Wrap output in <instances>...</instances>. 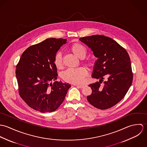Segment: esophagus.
Returning a JSON list of instances; mask_svg holds the SVG:
<instances>
[{"instance_id":"esophagus-1","label":"esophagus","mask_w":147,"mask_h":147,"mask_svg":"<svg viewBox=\"0 0 147 147\" xmlns=\"http://www.w3.org/2000/svg\"><path fill=\"white\" fill-rule=\"evenodd\" d=\"M77 87H79V88H84V86L86 85L85 84H81V85H78V84H76V85H75Z\"/></svg>"}]
</instances>
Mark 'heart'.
<instances>
[{"instance_id":"heart-1","label":"heart","mask_w":147,"mask_h":147,"mask_svg":"<svg viewBox=\"0 0 147 147\" xmlns=\"http://www.w3.org/2000/svg\"><path fill=\"white\" fill-rule=\"evenodd\" d=\"M71 52L79 58H84L87 54V49L86 47L80 43H75L70 47ZM83 63L88 67H92L93 65L92 61L86 58L83 61ZM54 64L58 69H62L63 67V58L61 53H57L54 59ZM88 75V72L86 68L80 67L75 69H68L63 74V80L68 83L78 84L83 83L85 78Z\"/></svg>"}]
</instances>
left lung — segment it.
Wrapping results in <instances>:
<instances>
[{
  "label": "left lung",
  "mask_w": 147,
  "mask_h": 147,
  "mask_svg": "<svg viewBox=\"0 0 147 147\" xmlns=\"http://www.w3.org/2000/svg\"><path fill=\"white\" fill-rule=\"evenodd\" d=\"M79 40L89 47L98 58L92 78L100 80L89 85L92 93L87 100L97 109H109L123 98L132 83L133 73L129 55L119 43L102 35L84 37ZM105 76L108 77V80L101 86Z\"/></svg>",
  "instance_id": "1"
}]
</instances>
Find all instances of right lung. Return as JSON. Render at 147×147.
I'll use <instances>...</instances> for the list:
<instances>
[{
  "label": "right lung",
  "mask_w": 147,
  "mask_h": 147,
  "mask_svg": "<svg viewBox=\"0 0 147 147\" xmlns=\"http://www.w3.org/2000/svg\"><path fill=\"white\" fill-rule=\"evenodd\" d=\"M67 41L63 38H47L28 47L16 65L19 95L35 110L53 112L62 104L71 85L57 79V69L54 59L61 46Z\"/></svg>",
  "instance_id": "add662e5"
}]
</instances>
